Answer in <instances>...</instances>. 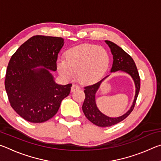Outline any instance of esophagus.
<instances>
[{"instance_id": "34e87169", "label": "esophagus", "mask_w": 161, "mask_h": 161, "mask_svg": "<svg viewBox=\"0 0 161 161\" xmlns=\"http://www.w3.org/2000/svg\"><path fill=\"white\" fill-rule=\"evenodd\" d=\"M79 89H80V86H77V84H72V89H71V90H72V92H74V91H76V90H79Z\"/></svg>"}]
</instances>
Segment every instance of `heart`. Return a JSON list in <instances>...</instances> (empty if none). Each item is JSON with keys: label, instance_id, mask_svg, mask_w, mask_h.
Masks as SVG:
<instances>
[{"label": "heart", "instance_id": "heart-1", "mask_svg": "<svg viewBox=\"0 0 161 161\" xmlns=\"http://www.w3.org/2000/svg\"><path fill=\"white\" fill-rule=\"evenodd\" d=\"M110 64L109 54L105 48L92 44H83L70 48L65 53V60L57 64L59 74L64 79L74 77L83 84L99 80L107 72Z\"/></svg>", "mask_w": 161, "mask_h": 161}]
</instances>
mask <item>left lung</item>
Here are the masks:
<instances>
[{
    "label": "left lung",
    "mask_w": 161,
    "mask_h": 161,
    "mask_svg": "<svg viewBox=\"0 0 161 161\" xmlns=\"http://www.w3.org/2000/svg\"><path fill=\"white\" fill-rule=\"evenodd\" d=\"M105 42L110 47L111 53L113 54L114 61L111 72H114L121 70L122 72H125L130 75L134 81L136 85V95L133 105L126 114L121 116L116 117V118H111V117L103 114L98 109L96 105V102H95L96 92L99 89L101 83L106 77L98 81L96 84L84 87L85 99H84V102L82 105L83 112L85 116L92 123L100 127H108L113 126V125L118 124L126 119L134 108L141 86L140 77L138 75L137 67H136V65L131 57L126 53L123 49L116 45L115 43L108 41V40H106Z\"/></svg>",
    "instance_id": "1"
}]
</instances>
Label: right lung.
I'll return each mask as SVG.
<instances>
[{
    "instance_id": "add662e5",
    "label": "right lung",
    "mask_w": 161,
    "mask_h": 161,
    "mask_svg": "<svg viewBox=\"0 0 161 161\" xmlns=\"http://www.w3.org/2000/svg\"><path fill=\"white\" fill-rule=\"evenodd\" d=\"M62 37L35 35L19 47L10 58L5 87L11 107L22 118L42 123L55 115L72 84L59 85L50 70H57ZM41 66L44 68L34 69Z\"/></svg>"
}]
</instances>
